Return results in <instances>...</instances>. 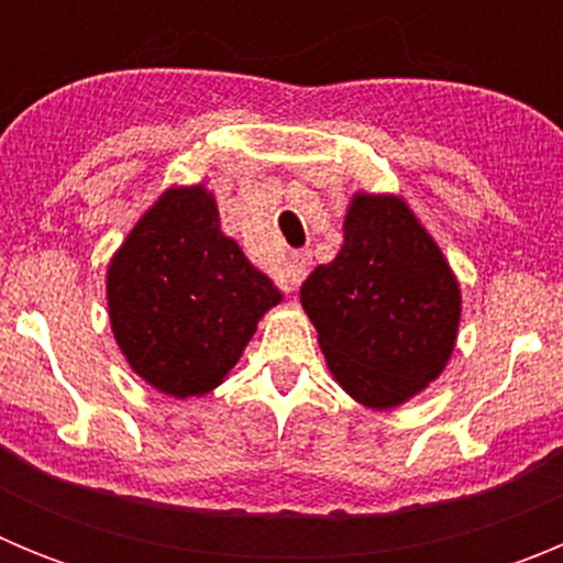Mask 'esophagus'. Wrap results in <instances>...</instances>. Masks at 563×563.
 Returning <instances> with one entry per match:
<instances>
[{
    "label": "esophagus",
    "instance_id": "esophagus-1",
    "mask_svg": "<svg viewBox=\"0 0 563 563\" xmlns=\"http://www.w3.org/2000/svg\"><path fill=\"white\" fill-rule=\"evenodd\" d=\"M310 265H312V256L310 251H296L290 256V262H287V267L282 271V287H285L287 292L298 290L301 287V282L307 278V273H310Z\"/></svg>",
    "mask_w": 563,
    "mask_h": 563
}]
</instances>
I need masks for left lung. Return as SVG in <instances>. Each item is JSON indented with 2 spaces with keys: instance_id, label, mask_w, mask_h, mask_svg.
<instances>
[{
  "instance_id": "obj_1",
  "label": "left lung",
  "mask_w": 563,
  "mask_h": 563,
  "mask_svg": "<svg viewBox=\"0 0 563 563\" xmlns=\"http://www.w3.org/2000/svg\"><path fill=\"white\" fill-rule=\"evenodd\" d=\"M301 305L335 380L375 409L426 389L460 324L454 273L397 197H355L341 253L307 276Z\"/></svg>"
}]
</instances>
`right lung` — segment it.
I'll return each mask as SVG.
<instances>
[{
    "instance_id": "add662e5",
    "label": "right lung",
    "mask_w": 563,
    "mask_h": 563,
    "mask_svg": "<svg viewBox=\"0 0 563 563\" xmlns=\"http://www.w3.org/2000/svg\"><path fill=\"white\" fill-rule=\"evenodd\" d=\"M109 318L132 369L154 389H213L282 292L222 236L202 186L172 188L143 217L107 278Z\"/></svg>"
}]
</instances>
